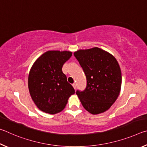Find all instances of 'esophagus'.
I'll return each mask as SVG.
<instances>
[{
	"label": "esophagus",
	"instance_id": "esophagus-1",
	"mask_svg": "<svg viewBox=\"0 0 147 147\" xmlns=\"http://www.w3.org/2000/svg\"><path fill=\"white\" fill-rule=\"evenodd\" d=\"M72 85H73V87L74 88V89H76V84H72Z\"/></svg>",
	"mask_w": 147,
	"mask_h": 147
}]
</instances>
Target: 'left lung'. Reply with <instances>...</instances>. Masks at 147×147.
Segmentation results:
<instances>
[{
	"label": "left lung",
	"instance_id": "obj_1",
	"mask_svg": "<svg viewBox=\"0 0 147 147\" xmlns=\"http://www.w3.org/2000/svg\"><path fill=\"white\" fill-rule=\"evenodd\" d=\"M85 73L87 87L76 91L82 104L93 115L104 113L118 98L121 91L122 75L115 57L98 47L80 49L74 53Z\"/></svg>",
	"mask_w": 147,
	"mask_h": 147
}]
</instances>
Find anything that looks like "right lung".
Returning <instances> with one entry per match:
<instances>
[{
  "label": "right lung",
  "mask_w": 147,
  "mask_h": 147,
  "mask_svg": "<svg viewBox=\"0 0 147 147\" xmlns=\"http://www.w3.org/2000/svg\"><path fill=\"white\" fill-rule=\"evenodd\" d=\"M72 52L48 51L36 59L30 70L28 86L36 106L49 114L61 111L74 89L62 72Z\"/></svg>",
  "instance_id": "right-lung-1"
}]
</instances>
